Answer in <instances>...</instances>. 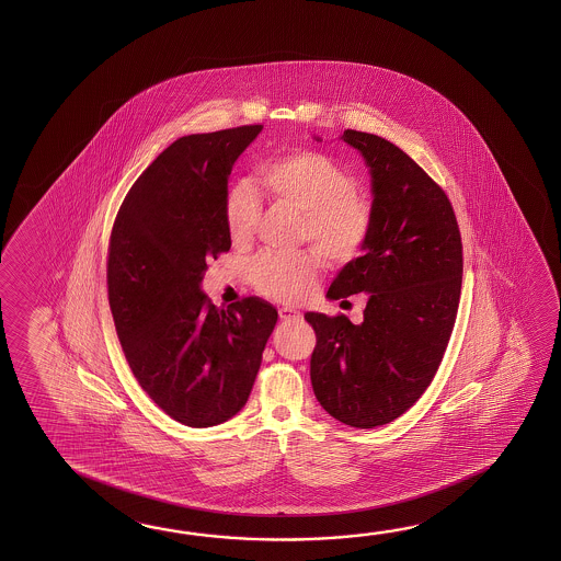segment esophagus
I'll use <instances>...</instances> for the list:
<instances>
[{
  "instance_id": "obj_1",
  "label": "esophagus",
  "mask_w": 561,
  "mask_h": 561,
  "mask_svg": "<svg viewBox=\"0 0 561 561\" xmlns=\"http://www.w3.org/2000/svg\"><path fill=\"white\" fill-rule=\"evenodd\" d=\"M278 314H280V321L285 322L298 321L300 319V312L297 309H293V307H283V309L278 310Z\"/></svg>"
}]
</instances>
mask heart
Returning <instances> with one entry per match:
<instances>
[{
	"instance_id": "b5f03b06",
	"label": "heart",
	"mask_w": 561,
	"mask_h": 561,
	"mask_svg": "<svg viewBox=\"0 0 561 561\" xmlns=\"http://www.w3.org/2000/svg\"><path fill=\"white\" fill-rule=\"evenodd\" d=\"M264 194L276 204L302 213L300 237L321 249L333 263H348L365 249L375 208L355 188V179L331 156L293 150L271 158L259 170ZM263 204L251 184L239 182L227 194L225 220L232 240L244 242L261 220ZM321 259L314 251L266 252L252 264L251 280L264 297L298 302L317 288Z\"/></svg>"
}]
</instances>
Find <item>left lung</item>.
I'll use <instances>...</instances> for the list:
<instances>
[{"label": "left lung", "mask_w": 561, "mask_h": 561, "mask_svg": "<svg viewBox=\"0 0 561 561\" xmlns=\"http://www.w3.org/2000/svg\"><path fill=\"white\" fill-rule=\"evenodd\" d=\"M370 168L375 225L365 254L336 275L327 297L365 293L358 324L307 312L317 333L314 397L331 417L373 430L401 417L442 365L461 297L463 244L442 186L393 142L345 130Z\"/></svg>", "instance_id": "left-lung-1"}]
</instances>
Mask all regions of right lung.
<instances>
[{"label":"right lung","mask_w":561,"mask_h":561,"mask_svg":"<svg viewBox=\"0 0 561 561\" xmlns=\"http://www.w3.org/2000/svg\"><path fill=\"white\" fill-rule=\"evenodd\" d=\"M263 130L249 124L170 144L131 184L110 234L107 300L136 381L167 415L213 427L249 401L278 312L247 297L218 309L201 290L230 251L228 176Z\"/></svg>","instance_id":"add662e5"}]
</instances>
